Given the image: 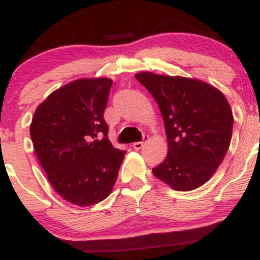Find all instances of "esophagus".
I'll return each instance as SVG.
<instances>
[{"instance_id":"1","label":"esophagus","mask_w":260,"mask_h":260,"mask_svg":"<svg viewBox=\"0 0 260 260\" xmlns=\"http://www.w3.org/2000/svg\"><path fill=\"white\" fill-rule=\"evenodd\" d=\"M144 139L147 140V137H144ZM144 143L145 142H136L133 143V149H136V150H139V149H142L144 147Z\"/></svg>"}]
</instances>
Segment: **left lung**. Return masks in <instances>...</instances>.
Wrapping results in <instances>:
<instances>
[{"mask_svg":"<svg viewBox=\"0 0 260 260\" xmlns=\"http://www.w3.org/2000/svg\"><path fill=\"white\" fill-rule=\"evenodd\" d=\"M136 78L159 105L168 155L153 169L172 189L188 192L213 177L228 153L234 115L225 95L201 79L140 72Z\"/></svg>","mask_w":260,"mask_h":260,"instance_id":"obj_1","label":"left lung"}]
</instances>
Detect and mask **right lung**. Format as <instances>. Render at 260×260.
Here are the masks:
<instances>
[{"mask_svg":"<svg viewBox=\"0 0 260 260\" xmlns=\"http://www.w3.org/2000/svg\"><path fill=\"white\" fill-rule=\"evenodd\" d=\"M112 79L80 78L56 89L35 110L30 137L59 197L90 207L110 196L126 151L107 138L104 111Z\"/></svg>","mask_w":260,"mask_h":260,"instance_id":"1","label":"right lung"}]
</instances>
